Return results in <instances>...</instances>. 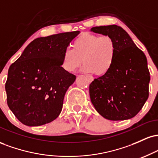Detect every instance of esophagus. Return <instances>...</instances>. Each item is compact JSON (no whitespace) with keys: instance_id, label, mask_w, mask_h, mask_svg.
Here are the masks:
<instances>
[{"instance_id":"obj_1","label":"esophagus","mask_w":158,"mask_h":158,"mask_svg":"<svg viewBox=\"0 0 158 158\" xmlns=\"http://www.w3.org/2000/svg\"><path fill=\"white\" fill-rule=\"evenodd\" d=\"M87 77L88 78V80H89L90 82H91V81H93L94 79H93V77H90V76H87Z\"/></svg>"}]
</instances>
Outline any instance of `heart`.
<instances>
[{"mask_svg":"<svg viewBox=\"0 0 158 158\" xmlns=\"http://www.w3.org/2000/svg\"><path fill=\"white\" fill-rule=\"evenodd\" d=\"M116 54L117 45L111 36L85 32L74 40L73 50L65 49L61 67L66 71L73 72L83 61L84 72L104 75L110 70Z\"/></svg>","mask_w":158,"mask_h":158,"instance_id":"obj_1","label":"heart"}]
</instances>
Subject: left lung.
<instances>
[{
	"mask_svg": "<svg viewBox=\"0 0 158 158\" xmlns=\"http://www.w3.org/2000/svg\"><path fill=\"white\" fill-rule=\"evenodd\" d=\"M90 30L110 35L117 45V54L109 71L90 84L92 104L107 119H131L142 109L148 97L150 73L146 56L121 27H95Z\"/></svg>",
	"mask_w": 158,
	"mask_h": 158,
	"instance_id": "obj_1",
	"label": "left lung"
}]
</instances>
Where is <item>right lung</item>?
<instances>
[{
  "label": "right lung",
  "mask_w": 158,
  "mask_h": 158,
  "mask_svg": "<svg viewBox=\"0 0 158 158\" xmlns=\"http://www.w3.org/2000/svg\"><path fill=\"white\" fill-rule=\"evenodd\" d=\"M79 31L35 39L10 65L5 85L7 105L21 123L39 126L56 119L76 76L64 70L61 57Z\"/></svg>",
  "instance_id": "right-lung-1"
}]
</instances>
